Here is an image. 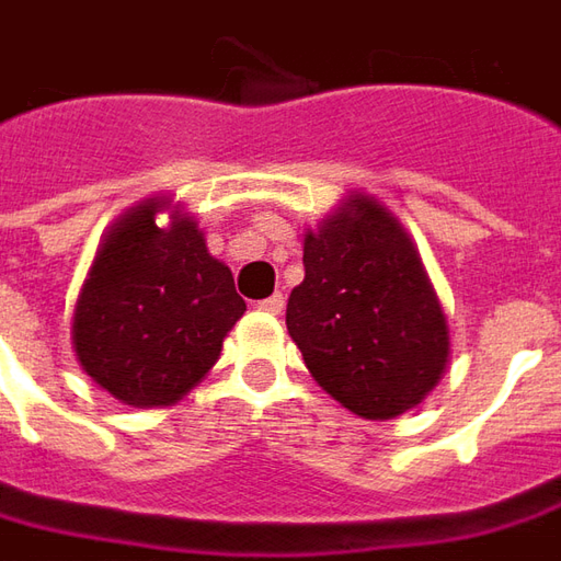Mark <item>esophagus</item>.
I'll list each match as a JSON object with an SVG mask.
<instances>
[{"label":"esophagus","instance_id":"1","mask_svg":"<svg viewBox=\"0 0 561 561\" xmlns=\"http://www.w3.org/2000/svg\"><path fill=\"white\" fill-rule=\"evenodd\" d=\"M284 302H287V299H284V293H274V296H268V299H262L259 308H262V311H268V314H280V311H284Z\"/></svg>","mask_w":561,"mask_h":561}]
</instances>
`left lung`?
Here are the masks:
<instances>
[{
  "label": "left lung",
  "instance_id": "1",
  "mask_svg": "<svg viewBox=\"0 0 561 561\" xmlns=\"http://www.w3.org/2000/svg\"><path fill=\"white\" fill-rule=\"evenodd\" d=\"M302 262L287 330L314 381L360 419L419 405L446 373L449 323L403 226L351 195L305 234Z\"/></svg>",
  "mask_w": 561,
  "mask_h": 561
}]
</instances>
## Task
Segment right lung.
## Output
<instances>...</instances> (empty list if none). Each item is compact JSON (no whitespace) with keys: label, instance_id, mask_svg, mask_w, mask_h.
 Wrapping results in <instances>:
<instances>
[{"label":"right lung","instance_id":"right-lung-1","mask_svg":"<svg viewBox=\"0 0 561 561\" xmlns=\"http://www.w3.org/2000/svg\"><path fill=\"white\" fill-rule=\"evenodd\" d=\"M164 207L161 198L142 201L106 231L72 314L81 369L137 409L192 391L247 311L198 222L173 210L161 229Z\"/></svg>","mask_w":561,"mask_h":561}]
</instances>
